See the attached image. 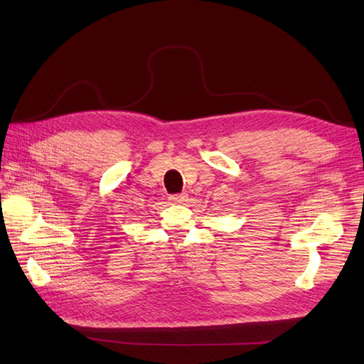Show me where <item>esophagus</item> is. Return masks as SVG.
Listing matches in <instances>:
<instances>
[{"instance_id":"1","label":"esophagus","mask_w":364,"mask_h":364,"mask_svg":"<svg viewBox=\"0 0 364 364\" xmlns=\"http://www.w3.org/2000/svg\"><path fill=\"white\" fill-rule=\"evenodd\" d=\"M170 200L173 203H183L188 200V194L186 193H181V194H174V196H170Z\"/></svg>"}]
</instances>
